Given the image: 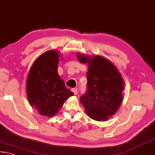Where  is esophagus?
<instances>
[{
	"label": "esophagus",
	"mask_w": 155,
	"mask_h": 155,
	"mask_svg": "<svg viewBox=\"0 0 155 155\" xmlns=\"http://www.w3.org/2000/svg\"><path fill=\"white\" fill-rule=\"evenodd\" d=\"M72 92L74 93V94L75 95H77L78 94V88H73L72 89Z\"/></svg>",
	"instance_id": "obj_1"
}]
</instances>
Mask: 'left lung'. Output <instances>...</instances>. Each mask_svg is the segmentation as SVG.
<instances>
[{"label": "left lung", "instance_id": "8db88e82", "mask_svg": "<svg viewBox=\"0 0 155 155\" xmlns=\"http://www.w3.org/2000/svg\"><path fill=\"white\" fill-rule=\"evenodd\" d=\"M82 63L88 62L87 90L80 103L90 118L105 121L119 109L123 101L124 81L117 69L109 61L99 56L92 59L78 54Z\"/></svg>", "mask_w": 155, "mask_h": 155}]
</instances>
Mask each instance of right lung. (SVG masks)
<instances>
[{"label":"right lung","instance_id":"add662e5","mask_svg":"<svg viewBox=\"0 0 155 155\" xmlns=\"http://www.w3.org/2000/svg\"><path fill=\"white\" fill-rule=\"evenodd\" d=\"M59 58L55 51L45 52L35 61L28 74V98L42 115L54 116L65 101L74 95L58 74Z\"/></svg>","mask_w":155,"mask_h":155}]
</instances>
